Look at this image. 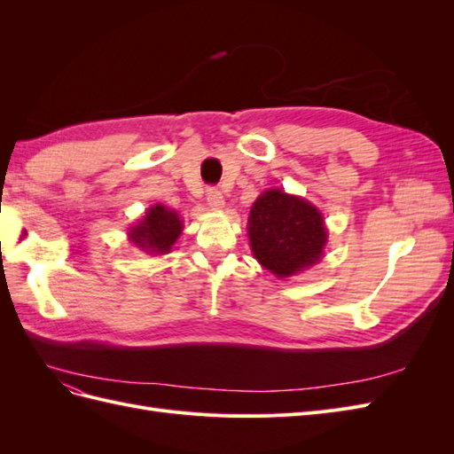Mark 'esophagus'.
Listing matches in <instances>:
<instances>
[{"instance_id":"esophagus-1","label":"esophagus","mask_w":454,"mask_h":454,"mask_svg":"<svg viewBox=\"0 0 454 454\" xmlns=\"http://www.w3.org/2000/svg\"><path fill=\"white\" fill-rule=\"evenodd\" d=\"M206 200H208V206L214 210H222L225 206L223 193L217 187H210L208 191H206Z\"/></svg>"}]
</instances>
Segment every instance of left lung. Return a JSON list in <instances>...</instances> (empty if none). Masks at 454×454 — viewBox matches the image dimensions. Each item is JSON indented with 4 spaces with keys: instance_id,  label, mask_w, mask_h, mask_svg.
Masks as SVG:
<instances>
[{
    "instance_id": "8db88e82",
    "label": "left lung",
    "mask_w": 454,
    "mask_h": 454,
    "mask_svg": "<svg viewBox=\"0 0 454 454\" xmlns=\"http://www.w3.org/2000/svg\"><path fill=\"white\" fill-rule=\"evenodd\" d=\"M248 235L254 257L278 278L318 263L327 242L318 208L280 189L257 197L248 217Z\"/></svg>"
}]
</instances>
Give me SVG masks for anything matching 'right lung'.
I'll return each instance as SVG.
<instances>
[{
	"label": "right lung",
	"mask_w": 454,
	"mask_h": 454,
	"mask_svg": "<svg viewBox=\"0 0 454 454\" xmlns=\"http://www.w3.org/2000/svg\"><path fill=\"white\" fill-rule=\"evenodd\" d=\"M184 223L180 215L174 210L164 208L162 204H155L147 208L145 215L138 223L130 227V240L149 254H168L172 244L182 235Z\"/></svg>",
	"instance_id": "right-lung-1"
}]
</instances>
